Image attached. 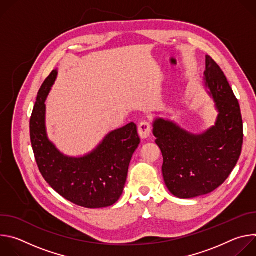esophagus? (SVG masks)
I'll use <instances>...</instances> for the list:
<instances>
[{"label":"esophagus","instance_id":"esophagus-1","mask_svg":"<svg viewBox=\"0 0 256 256\" xmlns=\"http://www.w3.org/2000/svg\"><path fill=\"white\" fill-rule=\"evenodd\" d=\"M138 134H140V136L144 140V138H147L149 136H150V134H151V126H150V124L148 122H146V120H142V122H140V124H138Z\"/></svg>","mask_w":256,"mask_h":256}]
</instances>
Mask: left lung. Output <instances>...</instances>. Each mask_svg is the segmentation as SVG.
<instances>
[{
    "label": "left lung",
    "instance_id": "8db88e82",
    "mask_svg": "<svg viewBox=\"0 0 256 256\" xmlns=\"http://www.w3.org/2000/svg\"><path fill=\"white\" fill-rule=\"evenodd\" d=\"M204 84L218 112L214 126L192 134L168 120L157 118L153 122L155 142L163 156L165 184L179 198L214 192L224 184L241 155L243 122L239 102L210 56H206Z\"/></svg>",
    "mask_w": 256,
    "mask_h": 256
}]
</instances>
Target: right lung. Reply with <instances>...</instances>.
Wrapping results in <instances>:
<instances>
[{"label": "right lung", "mask_w": 256, "mask_h": 256, "mask_svg": "<svg viewBox=\"0 0 256 256\" xmlns=\"http://www.w3.org/2000/svg\"><path fill=\"white\" fill-rule=\"evenodd\" d=\"M58 77L54 70L42 85L30 118V140L35 160L48 184L70 202L88 208L114 204L122 194L130 162L140 144L136 126L108 132L90 153L72 157L48 138L46 100Z\"/></svg>", "instance_id": "obj_1"}]
</instances>
